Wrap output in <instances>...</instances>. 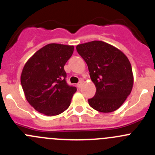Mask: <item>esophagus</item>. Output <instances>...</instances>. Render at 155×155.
<instances>
[{
  "label": "esophagus",
  "instance_id": "esophagus-1",
  "mask_svg": "<svg viewBox=\"0 0 155 155\" xmlns=\"http://www.w3.org/2000/svg\"><path fill=\"white\" fill-rule=\"evenodd\" d=\"M82 82H79V83H78L77 85H76V86H77L78 88L80 89L81 87H82Z\"/></svg>",
  "mask_w": 155,
  "mask_h": 155
}]
</instances>
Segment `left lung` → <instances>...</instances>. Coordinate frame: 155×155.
<instances>
[{
    "label": "left lung",
    "mask_w": 155,
    "mask_h": 155,
    "mask_svg": "<svg viewBox=\"0 0 155 155\" xmlns=\"http://www.w3.org/2000/svg\"><path fill=\"white\" fill-rule=\"evenodd\" d=\"M86 62L90 77L96 87L91 107L101 112L117 110L126 101L134 85V74L127 57L118 48L100 40L76 46Z\"/></svg>",
    "instance_id": "left-lung-1"
}]
</instances>
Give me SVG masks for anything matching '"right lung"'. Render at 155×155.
<instances>
[{
    "label": "right lung",
    "instance_id": "obj_1",
    "mask_svg": "<svg viewBox=\"0 0 155 155\" xmlns=\"http://www.w3.org/2000/svg\"><path fill=\"white\" fill-rule=\"evenodd\" d=\"M73 46L50 43L28 60L21 84L30 105L48 116L58 115L70 107L76 87L66 82L64 67L73 52Z\"/></svg>",
    "mask_w": 155,
    "mask_h": 155
}]
</instances>
